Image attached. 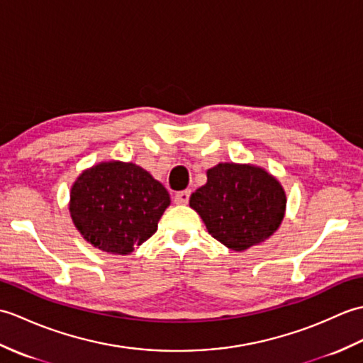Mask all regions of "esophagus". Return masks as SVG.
I'll return each instance as SVG.
<instances>
[{
	"instance_id": "34e87169",
	"label": "esophagus",
	"mask_w": 363,
	"mask_h": 363,
	"mask_svg": "<svg viewBox=\"0 0 363 363\" xmlns=\"http://www.w3.org/2000/svg\"><path fill=\"white\" fill-rule=\"evenodd\" d=\"M189 196H191V191H180L177 192L175 197H174V202L177 205H186L189 202Z\"/></svg>"
}]
</instances>
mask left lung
Wrapping results in <instances>:
<instances>
[{
	"label": "left lung",
	"mask_w": 363,
	"mask_h": 363,
	"mask_svg": "<svg viewBox=\"0 0 363 363\" xmlns=\"http://www.w3.org/2000/svg\"><path fill=\"white\" fill-rule=\"evenodd\" d=\"M206 177L203 186L191 194L189 206L220 244L244 252L278 230L286 213V192L265 169L219 163L208 169Z\"/></svg>",
	"instance_id": "1"
}]
</instances>
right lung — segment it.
<instances>
[{"label":"right lung","instance_id":"right-lung-1","mask_svg":"<svg viewBox=\"0 0 363 363\" xmlns=\"http://www.w3.org/2000/svg\"><path fill=\"white\" fill-rule=\"evenodd\" d=\"M171 205L166 188L133 163L106 161L77 177L69 213L86 242L111 255H128L154 235Z\"/></svg>","mask_w":363,"mask_h":363}]
</instances>
